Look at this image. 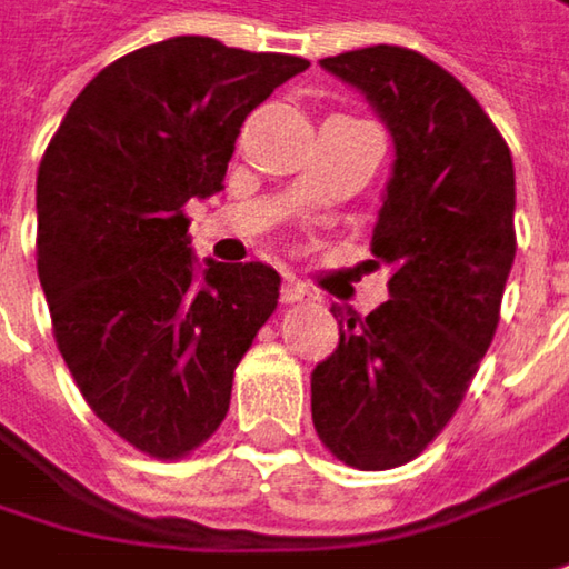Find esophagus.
Segmentation results:
<instances>
[{
    "label": "esophagus",
    "mask_w": 569,
    "mask_h": 569,
    "mask_svg": "<svg viewBox=\"0 0 569 569\" xmlns=\"http://www.w3.org/2000/svg\"><path fill=\"white\" fill-rule=\"evenodd\" d=\"M317 295L303 284V281H298V278H284V284H281V300L284 303H307V300H313Z\"/></svg>",
    "instance_id": "1"
}]
</instances>
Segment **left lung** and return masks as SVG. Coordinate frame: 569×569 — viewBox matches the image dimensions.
I'll return each mask as SVG.
<instances>
[{
	"instance_id": "1",
	"label": "left lung",
	"mask_w": 569,
	"mask_h": 569,
	"mask_svg": "<svg viewBox=\"0 0 569 569\" xmlns=\"http://www.w3.org/2000/svg\"><path fill=\"white\" fill-rule=\"evenodd\" d=\"M365 92L393 137L375 223L378 310L339 320V349L313 368L310 412L329 451L358 470L412 461L458 412L499 323L516 259V169L468 89L407 47L320 60Z\"/></svg>"
}]
</instances>
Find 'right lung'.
Returning a JSON list of instances; mask_svg holds the SVG:
<instances>
[{"instance_id": "1", "label": "right lung", "mask_w": 569, "mask_h": 569, "mask_svg": "<svg viewBox=\"0 0 569 569\" xmlns=\"http://www.w3.org/2000/svg\"><path fill=\"white\" fill-rule=\"evenodd\" d=\"M307 67L213 38L150 43L104 67L43 150L38 278L57 349L92 412L150 458L217 432L281 288L262 262L198 278L182 208L223 188L246 114Z\"/></svg>"}]
</instances>
